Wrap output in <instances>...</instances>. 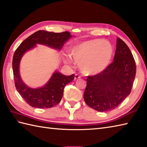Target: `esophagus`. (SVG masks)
I'll use <instances>...</instances> for the list:
<instances>
[{
  "label": "esophagus",
  "mask_w": 147,
  "mask_h": 147,
  "mask_svg": "<svg viewBox=\"0 0 147 147\" xmlns=\"http://www.w3.org/2000/svg\"><path fill=\"white\" fill-rule=\"evenodd\" d=\"M81 76H80L79 74H76L75 76H74V80H78V79H80L81 78Z\"/></svg>",
  "instance_id": "obj_1"
}]
</instances>
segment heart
I'll use <instances>...</instances> for the list:
<instances>
[{"label":"heart","mask_w":147,"mask_h":147,"mask_svg":"<svg viewBox=\"0 0 147 147\" xmlns=\"http://www.w3.org/2000/svg\"><path fill=\"white\" fill-rule=\"evenodd\" d=\"M113 54V47L110 42L102 39H92L73 46L71 55L79 63L86 74H97L110 64Z\"/></svg>","instance_id":"1"}]
</instances>
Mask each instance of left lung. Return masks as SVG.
<instances>
[{
	"label": "left lung",
	"instance_id": "obj_1",
	"mask_svg": "<svg viewBox=\"0 0 147 147\" xmlns=\"http://www.w3.org/2000/svg\"><path fill=\"white\" fill-rule=\"evenodd\" d=\"M136 65L130 49L118 37L113 62L101 73L88 76L83 98L88 106L98 111L117 108L131 93Z\"/></svg>",
	"mask_w": 147,
	"mask_h": 147
}]
</instances>
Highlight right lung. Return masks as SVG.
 Listing matches in <instances>:
<instances>
[{
  "label": "right lung",
  "instance_id": "right-lung-1",
  "mask_svg": "<svg viewBox=\"0 0 147 147\" xmlns=\"http://www.w3.org/2000/svg\"><path fill=\"white\" fill-rule=\"evenodd\" d=\"M71 36L67 31L55 33L38 30L25 39L17 48L13 58L14 85L17 91L28 105L37 108H49L57 105L62 99L65 86L73 81L74 74L65 76L55 72L43 87L36 89L29 88L23 83L19 73V64L23 55L35 47L36 44L45 45L60 50Z\"/></svg>",
  "mask_w": 147,
  "mask_h": 147
}]
</instances>
